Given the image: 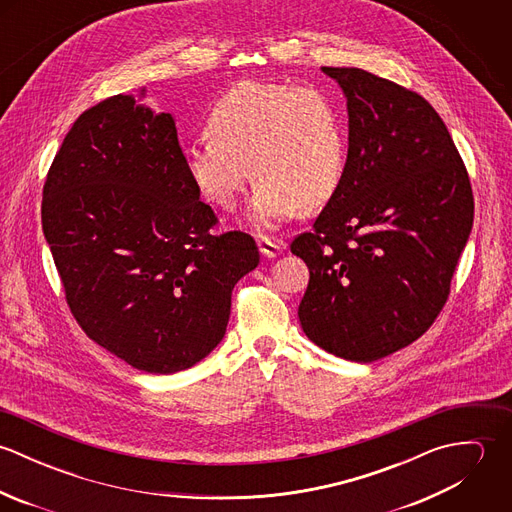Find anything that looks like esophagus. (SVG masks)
I'll return each instance as SVG.
<instances>
[{
	"instance_id": "obj_1",
	"label": "esophagus",
	"mask_w": 512,
	"mask_h": 512,
	"mask_svg": "<svg viewBox=\"0 0 512 512\" xmlns=\"http://www.w3.org/2000/svg\"><path fill=\"white\" fill-rule=\"evenodd\" d=\"M258 248H260V252H262L266 258H276V256L282 252L284 244H282V242H276V240H272V238H268V236H258Z\"/></svg>"
}]
</instances>
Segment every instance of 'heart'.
Here are the masks:
<instances>
[{"mask_svg":"<svg viewBox=\"0 0 512 512\" xmlns=\"http://www.w3.org/2000/svg\"><path fill=\"white\" fill-rule=\"evenodd\" d=\"M207 134L183 151L185 171L199 195L222 211L236 207L258 179L250 217L276 228L301 209L333 199L347 165L341 108L325 90L284 82L242 80L207 112Z\"/></svg>","mask_w":512,"mask_h":512,"instance_id":"obj_1","label":"heart"}]
</instances>
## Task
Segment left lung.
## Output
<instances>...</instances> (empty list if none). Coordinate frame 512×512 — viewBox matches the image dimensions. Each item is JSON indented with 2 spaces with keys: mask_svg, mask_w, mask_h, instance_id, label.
I'll return each instance as SVG.
<instances>
[{
  "mask_svg": "<svg viewBox=\"0 0 512 512\" xmlns=\"http://www.w3.org/2000/svg\"><path fill=\"white\" fill-rule=\"evenodd\" d=\"M321 71L347 96L349 153L313 230L293 238L309 268L297 315L317 347L372 363L436 321L473 226V193L426 98L363 69Z\"/></svg>",
  "mask_w": 512,
  "mask_h": 512,
  "instance_id": "left-lung-1",
  "label": "left lung"
}]
</instances>
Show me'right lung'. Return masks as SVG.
<instances>
[{"instance_id": "obj_1", "label": "right lung", "mask_w": 512, "mask_h": 512, "mask_svg": "<svg viewBox=\"0 0 512 512\" xmlns=\"http://www.w3.org/2000/svg\"><path fill=\"white\" fill-rule=\"evenodd\" d=\"M144 94V90H142ZM171 114L134 96L84 110L43 187V232L71 313L138 370L197 365L224 337L230 295L258 262L254 238L213 234Z\"/></svg>"}]
</instances>
